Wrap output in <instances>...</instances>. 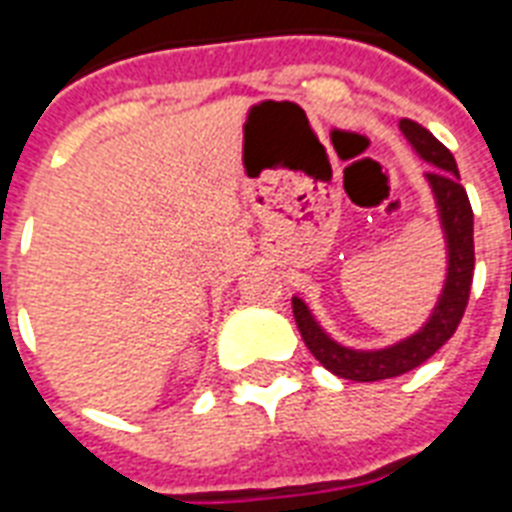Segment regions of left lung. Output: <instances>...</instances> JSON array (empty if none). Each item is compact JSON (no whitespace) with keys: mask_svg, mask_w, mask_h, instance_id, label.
<instances>
[{"mask_svg":"<svg viewBox=\"0 0 512 512\" xmlns=\"http://www.w3.org/2000/svg\"><path fill=\"white\" fill-rule=\"evenodd\" d=\"M404 138L414 148V154L422 162H428L433 170L425 172L433 199H436L438 220L446 239V279L444 289L438 295V303L428 321L414 335L393 342L388 348L356 350L345 348L321 329L311 308L292 297V311L300 335L321 366L329 372L353 382H377L412 372L414 366L425 364L449 337L457 332L462 313L468 308L470 284H473V268H476V252H473V209H470L468 193L460 183V170L454 162L452 151L438 143L422 124L412 119L398 122Z\"/></svg>","mask_w":512,"mask_h":512,"instance_id":"left-lung-1","label":"left lung"}]
</instances>
